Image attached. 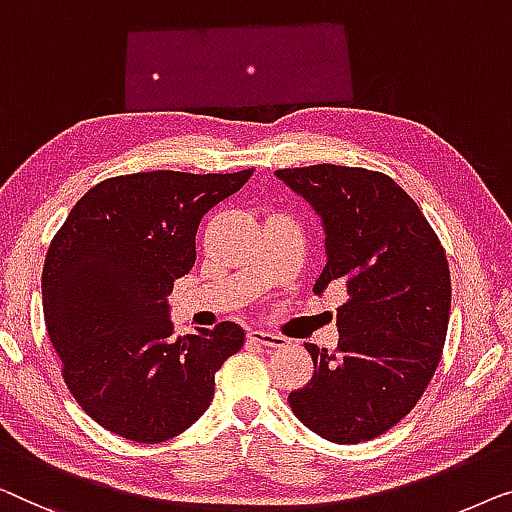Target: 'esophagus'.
<instances>
[{
	"instance_id": "1",
	"label": "esophagus",
	"mask_w": 512,
	"mask_h": 512,
	"mask_svg": "<svg viewBox=\"0 0 512 512\" xmlns=\"http://www.w3.org/2000/svg\"><path fill=\"white\" fill-rule=\"evenodd\" d=\"M248 338L253 343L264 345V348H285V345H287L285 336L273 334V331H266V329H250Z\"/></svg>"
}]
</instances>
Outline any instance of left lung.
Masks as SVG:
<instances>
[{
  "instance_id": "obj_1",
  "label": "left lung",
  "mask_w": 512,
  "mask_h": 512,
  "mask_svg": "<svg viewBox=\"0 0 512 512\" xmlns=\"http://www.w3.org/2000/svg\"><path fill=\"white\" fill-rule=\"evenodd\" d=\"M276 176L315 208L327 232V264L313 292L331 283L348 292L336 311V350L306 343L313 378L287 401L331 443L371 441L415 408L441 362L448 257L420 206L380 171L313 164Z\"/></svg>"
}]
</instances>
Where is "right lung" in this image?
Returning <instances> with one entry per match:
<instances>
[{
  "instance_id": "add662e5",
  "label": "right lung",
  "mask_w": 512,
  "mask_h": 512,
  "mask_svg": "<svg viewBox=\"0 0 512 512\" xmlns=\"http://www.w3.org/2000/svg\"><path fill=\"white\" fill-rule=\"evenodd\" d=\"M250 176L106 178L50 241L43 318L62 378L92 420L127 441L162 443L192 427L213 401L215 373L246 341L234 322L176 336L169 292L197 259L201 215Z\"/></svg>"
}]
</instances>
